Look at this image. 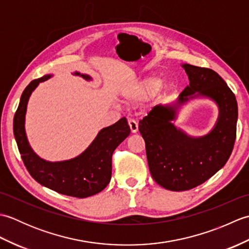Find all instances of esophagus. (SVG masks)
<instances>
[{
    "instance_id": "1",
    "label": "esophagus",
    "mask_w": 249,
    "mask_h": 249,
    "mask_svg": "<svg viewBox=\"0 0 249 249\" xmlns=\"http://www.w3.org/2000/svg\"><path fill=\"white\" fill-rule=\"evenodd\" d=\"M128 126H129V128H130V131L133 134H135V133H137V131H138V124H137V122L135 121V120H128Z\"/></svg>"
}]
</instances>
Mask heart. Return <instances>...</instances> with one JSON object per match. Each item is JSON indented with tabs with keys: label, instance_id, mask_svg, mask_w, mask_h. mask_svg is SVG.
Returning a JSON list of instances; mask_svg holds the SVG:
<instances>
[{
	"label": "heart",
	"instance_id": "1",
	"mask_svg": "<svg viewBox=\"0 0 249 249\" xmlns=\"http://www.w3.org/2000/svg\"><path fill=\"white\" fill-rule=\"evenodd\" d=\"M160 79L154 76L142 79L134 87L133 91H131V96L138 100H143L154 96L160 88Z\"/></svg>",
	"mask_w": 249,
	"mask_h": 249
}]
</instances>
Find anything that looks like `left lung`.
I'll return each instance as SVG.
<instances>
[{
    "instance_id": "left-lung-1",
    "label": "left lung",
    "mask_w": 249,
    "mask_h": 249,
    "mask_svg": "<svg viewBox=\"0 0 249 249\" xmlns=\"http://www.w3.org/2000/svg\"><path fill=\"white\" fill-rule=\"evenodd\" d=\"M182 66L189 86L177 103L155 106L139 122L151 176L158 185L173 192L195 188L212 178L229 160L236 137L237 103L224 79L210 68ZM199 96L213 99L220 115L210 134L194 139L178 130L172 121L179 105Z\"/></svg>"
}]
</instances>
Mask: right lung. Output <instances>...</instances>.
Segmentation results:
<instances>
[{
  "mask_svg": "<svg viewBox=\"0 0 249 249\" xmlns=\"http://www.w3.org/2000/svg\"><path fill=\"white\" fill-rule=\"evenodd\" d=\"M89 80L91 77L75 72ZM51 76L46 75L31 81L21 95L14 116V135L24 166L36 182L54 192L76 198H87L102 192L109 184L112 172V154L121 142L129 136L127 120L122 118L115 124L99 131L82 154L70 160L50 162L37 156L26 139L24 121L26 105L32 92L39 82Z\"/></svg>",
  "mask_w": 249,
  "mask_h": 249,
  "instance_id": "add662e5",
  "label": "right lung"
}]
</instances>
